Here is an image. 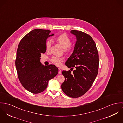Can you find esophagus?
<instances>
[{"label": "esophagus", "instance_id": "1", "mask_svg": "<svg viewBox=\"0 0 123 123\" xmlns=\"http://www.w3.org/2000/svg\"><path fill=\"white\" fill-rule=\"evenodd\" d=\"M58 69H59V72H58V73H59V74H61V73H62V71H61V69H60V68H59Z\"/></svg>", "mask_w": 123, "mask_h": 123}]
</instances>
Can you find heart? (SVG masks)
<instances>
[{"label": "heart", "instance_id": "obj_1", "mask_svg": "<svg viewBox=\"0 0 123 123\" xmlns=\"http://www.w3.org/2000/svg\"><path fill=\"white\" fill-rule=\"evenodd\" d=\"M56 41L64 48V51L67 54L72 53L73 50V46L71 43V40L70 38L65 34H61L58 36L56 38ZM51 43L48 41L46 43L45 49L46 52H49L51 47ZM63 58L56 56H53L51 59V61L54 64L57 66H60L62 62L63 61Z\"/></svg>", "mask_w": 123, "mask_h": 123}]
</instances>
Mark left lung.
Listing matches in <instances>:
<instances>
[{"label": "left lung", "mask_w": 123, "mask_h": 123, "mask_svg": "<svg viewBox=\"0 0 123 123\" xmlns=\"http://www.w3.org/2000/svg\"><path fill=\"white\" fill-rule=\"evenodd\" d=\"M77 41L73 52L65 64L70 70H63L65 80L62 84L63 92L68 96L76 98L84 95L92 86L98 75L99 55L96 43L87 34L72 30Z\"/></svg>", "instance_id": "obj_1"}]
</instances>
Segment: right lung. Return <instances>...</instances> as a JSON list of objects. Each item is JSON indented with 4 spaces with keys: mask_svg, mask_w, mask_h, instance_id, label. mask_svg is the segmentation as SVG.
I'll return each mask as SVG.
<instances>
[{
    "mask_svg": "<svg viewBox=\"0 0 123 123\" xmlns=\"http://www.w3.org/2000/svg\"><path fill=\"white\" fill-rule=\"evenodd\" d=\"M49 30L35 29L25 35L18 46L15 61L18 79L24 88L38 94L43 91L48 81L58 73L53 64L42 65L41 53L46 52L47 39L51 35Z\"/></svg>",
    "mask_w": 123,
    "mask_h": 123,
    "instance_id": "right-lung-1",
    "label": "right lung"
}]
</instances>
